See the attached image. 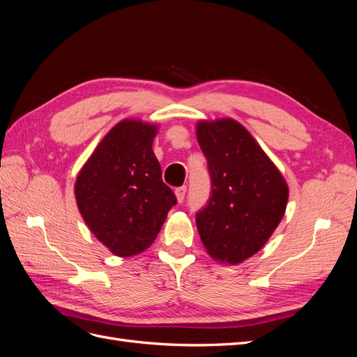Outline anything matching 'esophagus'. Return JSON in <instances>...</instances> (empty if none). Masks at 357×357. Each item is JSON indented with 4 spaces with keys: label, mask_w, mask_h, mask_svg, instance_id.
Instances as JSON below:
<instances>
[{
    "label": "esophagus",
    "mask_w": 357,
    "mask_h": 357,
    "mask_svg": "<svg viewBox=\"0 0 357 357\" xmlns=\"http://www.w3.org/2000/svg\"><path fill=\"white\" fill-rule=\"evenodd\" d=\"M185 195H186V186H181V188L176 189V198H177L178 202H183V199H185Z\"/></svg>",
    "instance_id": "1"
}]
</instances>
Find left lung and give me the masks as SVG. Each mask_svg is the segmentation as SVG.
Returning <instances> with one entry per match:
<instances>
[{
	"instance_id": "left-lung-1",
	"label": "left lung",
	"mask_w": 357,
	"mask_h": 357,
	"mask_svg": "<svg viewBox=\"0 0 357 357\" xmlns=\"http://www.w3.org/2000/svg\"><path fill=\"white\" fill-rule=\"evenodd\" d=\"M197 139L207 158L213 188L207 207L197 214L201 241L214 261L238 265L271 238L286 213L289 186L235 119L199 121Z\"/></svg>"
}]
</instances>
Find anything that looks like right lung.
<instances>
[{"mask_svg":"<svg viewBox=\"0 0 357 357\" xmlns=\"http://www.w3.org/2000/svg\"><path fill=\"white\" fill-rule=\"evenodd\" d=\"M159 126L139 119L116 123L95 147L74 183V197L95 238L119 257L152 245L172 205L153 153Z\"/></svg>","mask_w":357,"mask_h":357,"instance_id":"add662e5","label":"right lung"}]
</instances>
